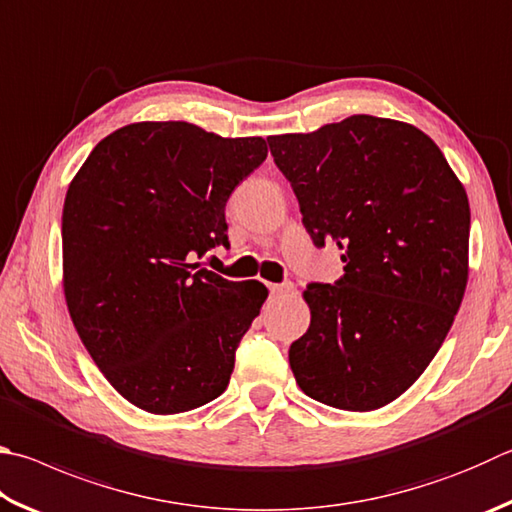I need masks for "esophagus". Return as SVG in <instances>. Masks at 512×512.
Here are the masks:
<instances>
[{
  "label": "esophagus",
  "mask_w": 512,
  "mask_h": 512,
  "mask_svg": "<svg viewBox=\"0 0 512 512\" xmlns=\"http://www.w3.org/2000/svg\"><path fill=\"white\" fill-rule=\"evenodd\" d=\"M293 291V284L291 282H284V284H271V295L273 297H284Z\"/></svg>",
  "instance_id": "esophagus-1"
}]
</instances>
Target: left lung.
<instances>
[{
  "label": "left lung",
  "mask_w": 512,
  "mask_h": 512,
  "mask_svg": "<svg viewBox=\"0 0 512 512\" xmlns=\"http://www.w3.org/2000/svg\"><path fill=\"white\" fill-rule=\"evenodd\" d=\"M313 244L345 275L309 284L311 324L288 349L306 396L349 412L396 401L430 365L468 284L470 203L430 136L349 116L268 138Z\"/></svg>",
  "instance_id": "1"
}]
</instances>
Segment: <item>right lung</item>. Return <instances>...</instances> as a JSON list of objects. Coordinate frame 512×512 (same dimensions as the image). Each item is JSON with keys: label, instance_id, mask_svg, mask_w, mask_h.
I'll return each mask as SVG.
<instances>
[{"label": "right lung", "instance_id": "right-lung-1", "mask_svg": "<svg viewBox=\"0 0 512 512\" xmlns=\"http://www.w3.org/2000/svg\"><path fill=\"white\" fill-rule=\"evenodd\" d=\"M266 154L259 136L147 120L102 138L73 176L62 210L69 315L111 387L145 412H190L226 392L268 288L194 259L230 246L226 201Z\"/></svg>", "mask_w": 512, "mask_h": 512}]
</instances>
